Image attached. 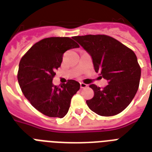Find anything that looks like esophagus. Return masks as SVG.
<instances>
[{
  "label": "esophagus",
  "instance_id": "1",
  "mask_svg": "<svg viewBox=\"0 0 152 152\" xmlns=\"http://www.w3.org/2000/svg\"><path fill=\"white\" fill-rule=\"evenodd\" d=\"M88 87V85L87 84H85V83H80V88H85Z\"/></svg>",
  "mask_w": 152,
  "mask_h": 152
}]
</instances>
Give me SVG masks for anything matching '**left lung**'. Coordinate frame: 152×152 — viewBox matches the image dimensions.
<instances>
[{"label": "left lung", "mask_w": 152, "mask_h": 152, "mask_svg": "<svg viewBox=\"0 0 152 152\" xmlns=\"http://www.w3.org/2000/svg\"><path fill=\"white\" fill-rule=\"evenodd\" d=\"M72 39L89 53L96 72L108 81L103 89L90 85L94 97L87 100L90 110L100 116L121 113L133 99L139 88L141 70L135 53L112 37L97 34Z\"/></svg>", "instance_id": "left-lung-1"}]
</instances>
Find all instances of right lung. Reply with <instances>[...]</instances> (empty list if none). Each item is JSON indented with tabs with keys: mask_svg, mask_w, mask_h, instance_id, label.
<instances>
[{
	"mask_svg": "<svg viewBox=\"0 0 152 152\" xmlns=\"http://www.w3.org/2000/svg\"><path fill=\"white\" fill-rule=\"evenodd\" d=\"M80 46L68 37H51L35 43L21 58L18 82L22 92L37 110L51 118H64L80 85L69 80L61 88L53 83L65 51Z\"/></svg>",
	"mask_w": 152,
	"mask_h": 152,
	"instance_id": "1",
	"label": "right lung"
}]
</instances>
